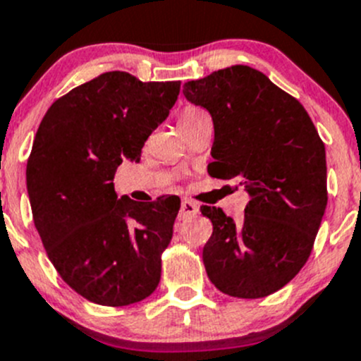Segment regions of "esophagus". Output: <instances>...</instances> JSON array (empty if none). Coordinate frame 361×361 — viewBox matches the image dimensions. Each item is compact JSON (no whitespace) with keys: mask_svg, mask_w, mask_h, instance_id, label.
Returning <instances> with one entry per match:
<instances>
[{"mask_svg":"<svg viewBox=\"0 0 361 361\" xmlns=\"http://www.w3.org/2000/svg\"><path fill=\"white\" fill-rule=\"evenodd\" d=\"M199 213V206L195 204L194 201H190V199H183L181 201V206H180V220H185L188 219V216H194Z\"/></svg>","mask_w":361,"mask_h":361,"instance_id":"obj_1","label":"esophagus"}]
</instances>
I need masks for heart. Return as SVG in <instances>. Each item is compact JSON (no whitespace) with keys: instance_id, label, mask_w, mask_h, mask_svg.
Here are the masks:
<instances>
[{"instance_id":"heart-1","label":"heart","mask_w":361,"mask_h":361,"mask_svg":"<svg viewBox=\"0 0 361 361\" xmlns=\"http://www.w3.org/2000/svg\"><path fill=\"white\" fill-rule=\"evenodd\" d=\"M199 113H202V111L197 109V107H194V106L185 107V109L181 111V114H180V123H183V121L190 120V118H194L195 114H199Z\"/></svg>"}]
</instances>
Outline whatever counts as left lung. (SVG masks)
<instances>
[{
    "instance_id": "1",
    "label": "left lung",
    "mask_w": 361,
    "mask_h": 361,
    "mask_svg": "<svg viewBox=\"0 0 361 361\" xmlns=\"http://www.w3.org/2000/svg\"><path fill=\"white\" fill-rule=\"evenodd\" d=\"M212 114L209 176L236 180L250 201L241 224L201 206L213 224L202 248L206 274L234 298H264L298 275L328 202L326 153L305 107L259 70H216L183 86Z\"/></svg>"
}]
</instances>
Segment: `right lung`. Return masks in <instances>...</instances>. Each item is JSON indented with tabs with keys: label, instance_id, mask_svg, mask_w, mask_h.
Segmentation results:
<instances>
[{
	"label": "right lung",
	"instance_id": "right-lung-1",
	"mask_svg": "<svg viewBox=\"0 0 361 361\" xmlns=\"http://www.w3.org/2000/svg\"><path fill=\"white\" fill-rule=\"evenodd\" d=\"M180 84L114 70L70 90L42 118L26 167L33 222L59 277L90 302L130 305L159 286L180 199H118L113 180L125 159L137 162Z\"/></svg>",
	"mask_w": 361,
	"mask_h": 361
}]
</instances>
